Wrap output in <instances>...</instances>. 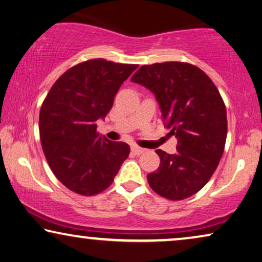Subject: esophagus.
<instances>
[{
	"instance_id": "esophagus-1",
	"label": "esophagus",
	"mask_w": 262,
	"mask_h": 262,
	"mask_svg": "<svg viewBox=\"0 0 262 262\" xmlns=\"http://www.w3.org/2000/svg\"><path fill=\"white\" fill-rule=\"evenodd\" d=\"M132 151L134 152L135 155H141V154L144 151V149L141 148V147H138V146H133L132 147Z\"/></svg>"
}]
</instances>
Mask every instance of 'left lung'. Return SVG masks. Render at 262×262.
Listing matches in <instances>:
<instances>
[{"instance_id":"obj_1","label":"left lung","mask_w":262,"mask_h":262,"mask_svg":"<svg viewBox=\"0 0 262 262\" xmlns=\"http://www.w3.org/2000/svg\"><path fill=\"white\" fill-rule=\"evenodd\" d=\"M130 80L146 87L160 105L164 126L177 138V152H156L161 163L148 173L160 196L182 201L198 192L217 169L227 135L225 103L197 66L180 61L143 65Z\"/></svg>"}]
</instances>
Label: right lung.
I'll return each mask as SVG.
<instances>
[{
	"label": "right lung",
	"instance_id": "add662e5",
	"mask_svg": "<svg viewBox=\"0 0 262 262\" xmlns=\"http://www.w3.org/2000/svg\"><path fill=\"white\" fill-rule=\"evenodd\" d=\"M138 65L92 59L68 70L48 93L39 112V135L52 172L66 188L93 196L113 183L130 148L97 132L120 86Z\"/></svg>",
	"mask_w": 262,
	"mask_h": 262
}]
</instances>
